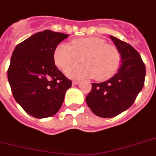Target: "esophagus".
I'll return each instance as SVG.
<instances>
[{
  "label": "esophagus",
  "mask_w": 156,
  "mask_h": 156,
  "mask_svg": "<svg viewBox=\"0 0 156 156\" xmlns=\"http://www.w3.org/2000/svg\"><path fill=\"white\" fill-rule=\"evenodd\" d=\"M80 83H81V82L79 81V80H73V85H77V84H79Z\"/></svg>",
  "instance_id": "1"
}]
</instances>
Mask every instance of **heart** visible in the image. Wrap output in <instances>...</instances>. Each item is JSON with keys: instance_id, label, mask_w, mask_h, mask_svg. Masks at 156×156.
Returning <instances> with one entry per match:
<instances>
[{"instance_id": "b5f03b06", "label": "heart", "mask_w": 156, "mask_h": 156, "mask_svg": "<svg viewBox=\"0 0 156 156\" xmlns=\"http://www.w3.org/2000/svg\"><path fill=\"white\" fill-rule=\"evenodd\" d=\"M85 64L76 69L81 62ZM54 61L71 78H92L104 81L117 71L121 62L118 49L97 37L79 38L71 41V46L61 43L54 52ZM73 68V69H72ZM71 70H70V69Z\"/></svg>"}]
</instances>
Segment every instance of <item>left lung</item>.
<instances>
[{"instance_id": "8db88e82", "label": "left lung", "mask_w": 156, "mask_h": 156, "mask_svg": "<svg viewBox=\"0 0 156 156\" xmlns=\"http://www.w3.org/2000/svg\"><path fill=\"white\" fill-rule=\"evenodd\" d=\"M121 55L117 73L107 81L92 83L86 102L93 113L110 118L127 110L144 86L146 66L138 52L127 43L110 35Z\"/></svg>"}]
</instances>
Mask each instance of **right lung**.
I'll use <instances>...</instances> for the list:
<instances>
[{"instance_id":"obj_1","label":"right lung","mask_w":156,"mask_h":156,"mask_svg":"<svg viewBox=\"0 0 156 156\" xmlns=\"http://www.w3.org/2000/svg\"><path fill=\"white\" fill-rule=\"evenodd\" d=\"M69 34L46 30L15 48L8 69L14 98L30 116L45 118L60 109L72 82L55 66L54 52Z\"/></svg>"}]
</instances>
